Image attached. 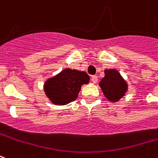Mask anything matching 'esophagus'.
Listing matches in <instances>:
<instances>
[{"mask_svg": "<svg viewBox=\"0 0 158 158\" xmlns=\"http://www.w3.org/2000/svg\"><path fill=\"white\" fill-rule=\"evenodd\" d=\"M91 81L94 83V84L97 83V81H98V77L95 75L92 76V77H91Z\"/></svg>", "mask_w": 158, "mask_h": 158, "instance_id": "obj_1", "label": "esophagus"}]
</instances>
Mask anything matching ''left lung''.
Masks as SVG:
<instances>
[{"mask_svg": "<svg viewBox=\"0 0 158 158\" xmlns=\"http://www.w3.org/2000/svg\"><path fill=\"white\" fill-rule=\"evenodd\" d=\"M103 94L111 103L118 102L126 95L128 90V84L115 69H105V76L99 83Z\"/></svg>", "mask_w": 158, "mask_h": 158, "instance_id": "left-lung-1", "label": "left lung"}]
</instances>
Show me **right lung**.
I'll use <instances>...</instances> for the list:
<instances>
[{"label": "right lung", "mask_w": 158, "mask_h": 158, "mask_svg": "<svg viewBox=\"0 0 158 158\" xmlns=\"http://www.w3.org/2000/svg\"><path fill=\"white\" fill-rule=\"evenodd\" d=\"M89 79L85 71L67 68L47 79L43 89L50 102L55 106H65L77 99L81 86L89 84Z\"/></svg>", "instance_id": "1"}]
</instances>
